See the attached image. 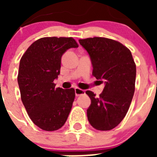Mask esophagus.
I'll list each match as a JSON object with an SVG mask.
<instances>
[{
	"label": "esophagus",
	"instance_id": "esophagus-1",
	"mask_svg": "<svg viewBox=\"0 0 157 157\" xmlns=\"http://www.w3.org/2000/svg\"><path fill=\"white\" fill-rule=\"evenodd\" d=\"M75 96L76 97H78L80 95H82V94H85V90H81V89L78 88H75Z\"/></svg>",
	"mask_w": 157,
	"mask_h": 157
}]
</instances>
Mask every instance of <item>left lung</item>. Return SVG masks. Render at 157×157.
<instances>
[{
	"label": "left lung",
	"instance_id": "1",
	"mask_svg": "<svg viewBox=\"0 0 157 157\" xmlns=\"http://www.w3.org/2000/svg\"><path fill=\"white\" fill-rule=\"evenodd\" d=\"M78 41L90 57L92 75L105 82L98 98L92 91L86 92L91 100L88 120L97 130H112L125 117L134 94L136 65L132 54L121 43L109 38L94 37Z\"/></svg>",
	"mask_w": 157,
	"mask_h": 157
}]
</instances>
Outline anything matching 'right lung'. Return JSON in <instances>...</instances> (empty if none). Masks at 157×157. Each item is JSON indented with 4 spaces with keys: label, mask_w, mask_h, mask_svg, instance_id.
<instances>
[{
    "label": "right lung",
    "mask_w": 157,
    "mask_h": 157,
    "mask_svg": "<svg viewBox=\"0 0 157 157\" xmlns=\"http://www.w3.org/2000/svg\"><path fill=\"white\" fill-rule=\"evenodd\" d=\"M72 37H42L34 41L19 62L18 84L21 100L33 123L53 131L67 120L75 100L73 88H55L63 54L78 48Z\"/></svg>",
    "instance_id": "right-lung-1"
}]
</instances>
